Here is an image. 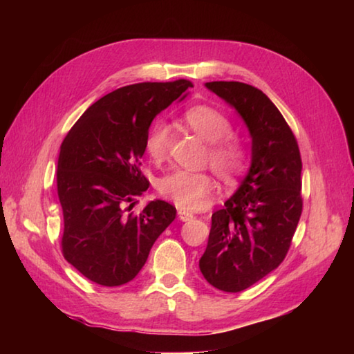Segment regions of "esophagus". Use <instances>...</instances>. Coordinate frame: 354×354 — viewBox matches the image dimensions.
Here are the masks:
<instances>
[{"instance_id":"esophagus-1","label":"esophagus","mask_w":354,"mask_h":354,"mask_svg":"<svg viewBox=\"0 0 354 354\" xmlns=\"http://www.w3.org/2000/svg\"><path fill=\"white\" fill-rule=\"evenodd\" d=\"M178 217H179V220H181V221H190L192 218H194V214H190L187 211H183V209H179Z\"/></svg>"}]
</instances>
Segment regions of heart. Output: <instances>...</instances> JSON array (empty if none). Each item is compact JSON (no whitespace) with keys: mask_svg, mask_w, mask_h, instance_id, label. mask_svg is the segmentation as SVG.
Masks as SVG:
<instances>
[{"mask_svg":"<svg viewBox=\"0 0 354 354\" xmlns=\"http://www.w3.org/2000/svg\"><path fill=\"white\" fill-rule=\"evenodd\" d=\"M183 123L207 142V160L217 176L226 183L234 181L248 167V149L243 140L231 133V122L225 113L211 106H194L183 113ZM171 142V129L158 120L148 129L145 151L153 162L167 159ZM160 195L178 207L195 211L207 203L212 194V179L206 173L175 170L159 179Z\"/></svg>","mask_w":354,"mask_h":354,"instance_id":"b5f03b06","label":"heart"}]
</instances>
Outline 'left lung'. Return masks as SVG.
<instances>
[{
  "mask_svg": "<svg viewBox=\"0 0 354 354\" xmlns=\"http://www.w3.org/2000/svg\"><path fill=\"white\" fill-rule=\"evenodd\" d=\"M247 124L251 165L236 194L212 214L200 259L215 289L242 292L284 261L301 217V156L289 124L259 88L237 81L206 82Z\"/></svg>",
  "mask_w": 354,
  "mask_h": 354,
  "instance_id": "obj_1",
  "label": "left lung"
}]
</instances>
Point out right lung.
I'll return each mask as SVG.
<instances>
[{"instance_id":"obj_1","label":"right lung","mask_w":354,"mask_h":354,"mask_svg":"<svg viewBox=\"0 0 354 354\" xmlns=\"http://www.w3.org/2000/svg\"><path fill=\"white\" fill-rule=\"evenodd\" d=\"M190 81L139 82L104 95L68 131L57 160V195L64 214L62 254L100 286L137 277L149 250L176 217L162 200L131 212L148 189L140 159L149 124Z\"/></svg>"}]
</instances>
